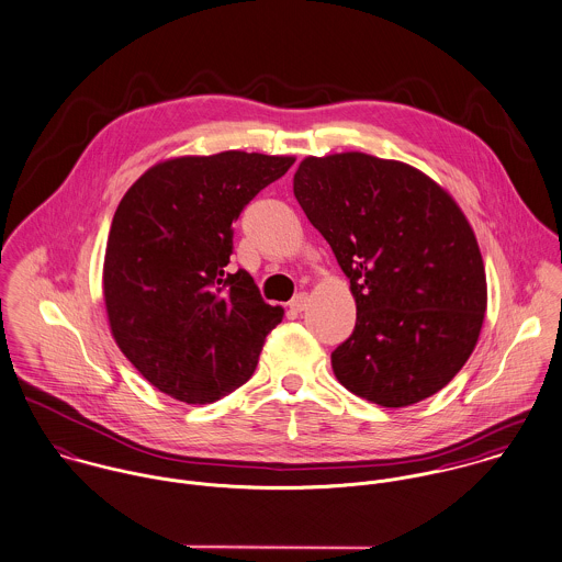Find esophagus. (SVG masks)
I'll list each match as a JSON object with an SVG mask.
<instances>
[{"label": "esophagus", "instance_id": "obj_1", "mask_svg": "<svg viewBox=\"0 0 562 562\" xmlns=\"http://www.w3.org/2000/svg\"><path fill=\"white\" fill-rule=\"evenodd\" d=\"M306 306H308V295H306V293H297V295L289 302V308L295 311V313L306 311Z\"/></svg>", "mask_w": 562, "mask_h": 562}]
</instances>
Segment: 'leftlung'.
Wrapping results in <instances>:
<instances>
[{
  "label": "left lung",
  "mask_w": 562,
  "mask_h": 562,
  "mask_svg": "<svg viewBox=\"0 0 562 562\" xmlns=\"http://www.w3.org/2000/svg\"><path fill=\"white\" fill-rule=\"evenodd\" d=\"M293 193L356 300L353 333L333 351L338 382L384 408L441 391L486 311L480 247L456 202L415 167L360 151L308 156Z\"/></svg>",
  "instance_id": "1"
}]
</instances>
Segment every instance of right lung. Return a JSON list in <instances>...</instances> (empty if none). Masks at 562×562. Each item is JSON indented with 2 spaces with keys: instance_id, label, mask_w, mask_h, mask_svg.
Masks as SVG:
<instances>
[{
  "instance_id": "1",
  "label": "right lung",
  "mask_w": 562,
  "mask_h": 562,
  "mask_svg": "<svg viewBox=\"0 0 562 562\" xmlns=\"http://www.w3.org/2000/svg\"><path fill=\"white\" fill-rule=\"evenodd\" d=\"M295 158L184 156L145 171L116 206L104 258L114 340L158 391L211 404L245 384L284 311L227 273L232 222Z\"/></svg>"
}]
</instances>
